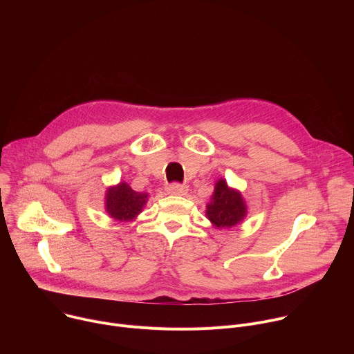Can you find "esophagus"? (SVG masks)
Segmentation results:
<instances>
[{"instance_id": "34e87169", "label": "esophagus", "mask_w": 354, "mask_h": 354, "mask_svg": "<svg viewBox=\"0 0 354 354\" xmlns=\"http://www.w3.org/2000/svg\"><path fill=\"white\" fill-rule=\"evenodd\" d=\"M167 192L169 194H175V196H180V194H185L187 192V186L182 185V183H178V182H172L168 187H167Z\"/></svg>"}]
</instances>
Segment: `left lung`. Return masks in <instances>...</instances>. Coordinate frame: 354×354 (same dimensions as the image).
<instances>
[{"label": "left lung", "mask_w": 354, "mask_h": 354, "mask_svg": "<svg viewBox=\"0 0 354 354\" xmlns=\"http://www.w3.org/2000/svg\"><path fill=\"white\" fill-rule=\"evenodd\" d=\"M246 214V206L239 194L227 186L224 179L216 183L214 194L207 205L206 216L218 228H231L243 220Z\"/></svg>", "instance_id": "1"}]
</instances>
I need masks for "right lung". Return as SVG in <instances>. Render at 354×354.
I'll return each instance as SVG.
<instances>
[{"label":"right lung","mask_w":354,"mask_h":354,"mask_svg":"<svg viewBox=\"0 0 354 354\" xmlns=\"http://www.w3.org/2000/svg\"><path fill=\"white\" fill-rule=\"evenodd\" d=\"M145 193L134 192L127 183H120L109 187L106 193V212L119 221L133 220L142 209L147 201Z\"/></svg>","instance_id":"1"}]
</instances>
